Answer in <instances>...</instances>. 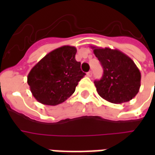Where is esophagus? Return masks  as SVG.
Returning <instances> with one entry per match:
<instances>
[{
  "label": "esophagus",
  "instance_id": "1",
  "mask_svg": "<svg viewBox=\"0 0 155 155\" xmlns=\"http://www.w3.org/2000/svg\"><path fill=\"white\" fill-rule=\"evenodd\" d=\"M86 74H87L88 77H91L92 76V71H89Z\"/></svg>",
  "mask_w": 155,
  "mask_h": 155
}]
</instances>
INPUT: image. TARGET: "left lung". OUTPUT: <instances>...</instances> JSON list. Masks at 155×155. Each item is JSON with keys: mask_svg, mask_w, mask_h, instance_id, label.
Segmentation results:
<instances>
[{"mask_svg": "<svg viewBox=\"0 0 155 155\" xmlns=\"http://www.w3.org/2000/svg\"><path fill=\"white\" fill-rule=\"evenodd\" d=\"M104 70L94 81L100 96L113 104L131 101L140 91L141 74L132 59L119 50L91 46Z\"/></svg>", "mask_w": 155, "mask_h": 155, "instance_id": "8db88e82", "label": "left lung"}]
</instances>
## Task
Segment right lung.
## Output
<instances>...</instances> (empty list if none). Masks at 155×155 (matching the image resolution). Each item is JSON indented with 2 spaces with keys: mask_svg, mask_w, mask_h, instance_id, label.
<instances>
[{
  "mask_svg": "<svg viewBox=\"0 0 155 155\" xmlns=\"http://www.w3.org/2000/svg\"><path fill=\"white\" fill-rule=\"evenodd\" d=\"M76 48L64 45L48 53L32 68L27 83L40 103L57 105L67 100L84 76L81 62L75 60Z\"/></svg>",
  "mask_w": 155,
  "mask_h": 155,
  "instance_id": "add662e5",
  "label": "right lung"
}]
</instances>
